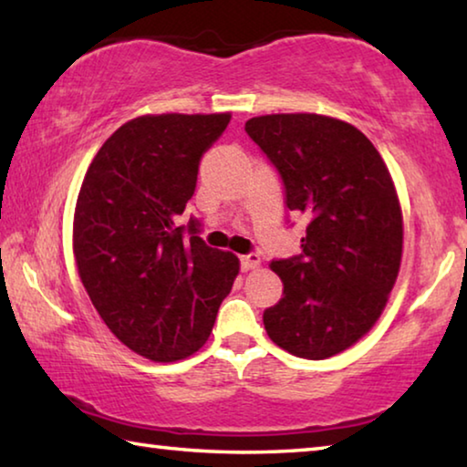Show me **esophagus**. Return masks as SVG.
I'll list each match as a JSON object with an SVG mask.
<instances>
[{
    "label": "esophagus",
    "instance_id": "obj_1",
    "mask_svg": "<svg viewBox=\"0 0 467 467\" xmlns=\"http://www.w3.org/2000/svg\"><path fill=\"white\" fill-rule=\"evenodd\" d=\"M259 265H262V257H259L257 253H249V255H243L241 257V267H243L244 272L257 270Z\"/></svg>",
    "mask_w": 467,
    "mask_h": 467
}]
</instances>
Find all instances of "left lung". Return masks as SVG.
I'll use <instances>...</instances> for the list:
<instances>
[{
    "label": "left lung",
    "mask_w": 467,
    "mask_h": 467,
    "mask_svg": "<svg viewBox=\"0 0 467 467\" xmlns=\"http://www.w3.org/2000/svg\"><path fill=\"white\" fill-rule=\"evenodd\" d=\"M244 131L280 172L290 212L309 220L303 253L270 264L284 295L267 336L323 360L370 331L398 278L404 223L381 154L354 125L315 113L253 117Z\"/></svg>",
    "instance_id": "obj_1"
}]
</instances>
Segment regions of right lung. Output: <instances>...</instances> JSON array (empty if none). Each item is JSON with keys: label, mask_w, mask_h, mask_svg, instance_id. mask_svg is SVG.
I'll return each instance as SVG.
<instances>
[{"label": "right lung", "mask_w": 467, "mask_h": 467, "mask_svg": "<svg viewBox=\"0 0 467 467\" xmlns=\"http://www.w3.org/2000/svg\"><path fill=\"white\" fill-rule=\"evenodd\" d=\"M228 121L231 113L136 117L100 146L78 193L84 288L107 327L154 362L200 350L239 274V257L208 247L197 220L177 224Z\"/></svg>", "instance_id": "right-lung-1"}]
</instances>
